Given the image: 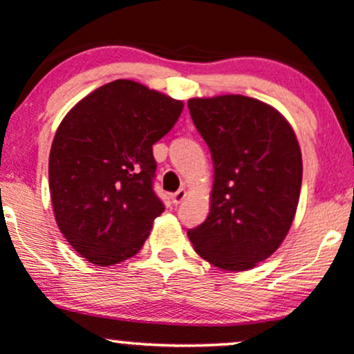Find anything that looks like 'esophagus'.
<instances>
[{
	"label": "esophagus",
	"mask_w": 354,
	"mask_h": 354,
	"mask_svg": "<svg viewBox=\"0 0 354 354\" xmlns=\"http://www.w3.org/2000/svg\"><path fill=\"white\" fill-rule=\"evenodd\" d=\"M186 198V189H178L176 193H173V196H171V200H173V203L174 205H178V203H181V201H183Z\"/></svg>",
	"instance_id": "34e87169"
}]
</instances>
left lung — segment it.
Listing matches in <instances>:
<instances>
[{
    "instance_id": "1",
    "label": "left lung",
    "mask_w": 354,
    "mask_h": 354,
    "mask_svg": "<svg viewBox=\"0 0 354 354\" xmlns=\"http://www.w3.org/2000/svg\"><path fill=\"white\" fill-rule=\"evenodd\" d=\"M188 107L213 161L209 213L188 230L189 240L218 269H254L281 247L296 216L302 183L296 133L277 109L252 97H195Z\"/></svg>"
}]
</instances>
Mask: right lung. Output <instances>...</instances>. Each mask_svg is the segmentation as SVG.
<instances>
[{"label": "right lung", "mask_w": 354, "mask_h": 354, "mask_svg": "<svg viewBox=\"0 0 354 354\" xmlns=\"http://www.w3.org/2000/svg\"><path fill=\"white\" fill-rule=\"evenodd\" d=\"M183 107L119 79L85 95L58 126L48 159L53 215L68 245L94 266L134 257L165 212L153 189V145Z\"/></svg>", "instance_id": "obj_1"}]
</instances>
